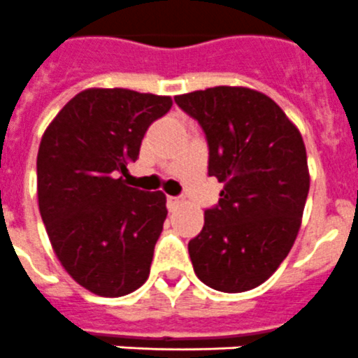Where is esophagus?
Segmentation results:
<instances>
[{"instance_id": "esophagus-1", "label": "esophagus", "mask_w": 358, "mask_h": 358, "mask_svg": "<svg viewBox=\"0 0 358 358\" xmlns=\"http://www.w3.org/2000/svg\"><path fill=\"white\" fill-rule=\"evenodd\" d=\"M166 204H169L170 211H176L177 208L181 206V199H179V197H169V199H166Z\"/></svg>"}]
</instances>
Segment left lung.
Wrapping results in <instances>:
<instances>
[{"mask_svg":"<svg viewBox=\"0 0 358 358\" xmlns=\"http://www.w3.org/2000/svg\"><path fill=\"white\" fill-rule=\"evenodd\" d=\"M201 123L210 147L208 173L222 182L218 206L189 240L192 265L220 292L256 289L276 273L301 227L310 188L301 132L273 98L243 85L177 94Z\"/></svg>","mask_w":358,"mask_h":358,"instance_id":"8db88e82","label":"left lung"}]
</instances>
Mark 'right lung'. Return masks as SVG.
Instances as JSON below:
<instances>
[{"mask_svg": "<svg viewBox=\"0 0 358 358\" xmlns=\"http://www.w3.org/2000/svg\"><path fill=\"white\" fill-rule=\"evenodd\" d=\"M172 98L90 87L52 120L37 152V199L66 273L102 297L134 292L150 274L166 195L125 185L152 122Z\"/></svg>", "mask_w": 358, "mask_h": 358, "instance_id": "1", "label": "right lung"}]
</instances>
